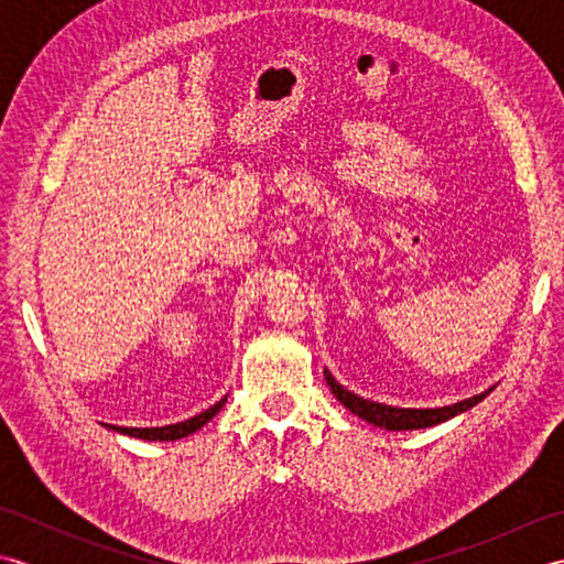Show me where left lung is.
I'll use <instances>...</instances> for the list:
<instances>
[{
    "mask_svg": "<svg viewBox=\"0 0 564 564\" xmlns=\"http://www.w3.org/2000/svg\"><path fill=\"white\" fill-rule=\"evenodd\" d=\"M325 378H327V386L332 388L334 398H337L346 410H351L356 416L366 419L368 424L380 426V429H388V431H412V429H426V426H436L441 422H448L455 414L467 412L470 406H475L477 402H482L492 388L475 394V398H467L460 400L455 404L448 406H436V410H404V406H390V404H380V402H370L358 398L351 390H346L344 386H339L329 370H325Z\"/></svg>",
    "mask_w": 564,
    "mask_h": 564,
    "instance_id": "8db88e82",
    "label": "left lung"
}]
</instances>
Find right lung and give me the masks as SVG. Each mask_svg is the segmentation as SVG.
Here are the masks:
<instances>
[{
    "label": "right lung",
    "mask_w": 564,
    "mask_h": 564,
    "mask_svg": "<svg viewBox=\"0 0 564 564\" xmlns=\"http://www.w3.org/2000/svg\"><path fill=\"white\" fill-rule=\"evenodd\" d=\"M227 402V398H223L220 402H215L213 406H208L206 412H200L196 416L186 419V422H178V424H170V426H152V429H133V426H113V424H106L109 429L118 431V434H126V436H135V438H145V441H176V438H184L191 436L194 431H198L200 426H206L210 419L223 410V404Z\"/></svg>",
    "instance_id": "right-lung-1"
}]
</instances>
